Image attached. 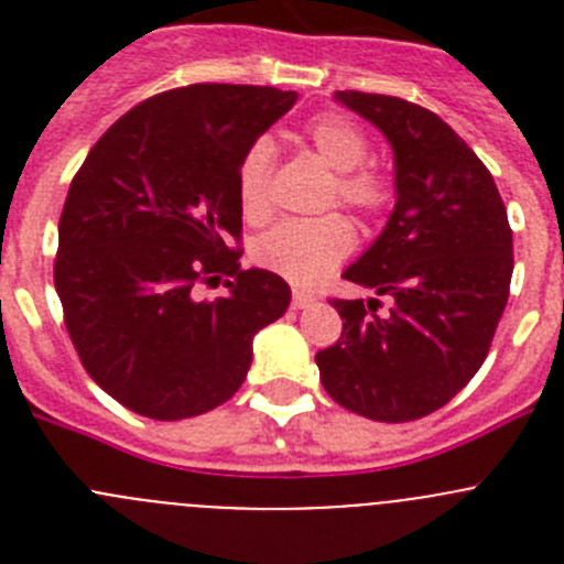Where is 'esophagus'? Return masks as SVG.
<instances>
[{"instance_id":"1","label":"esophagus","mask_w":564,"mask_h":564,"mask_svg":"<svg viewBox=\"0 0 564 564\" xmlns=\"http://www.w3.org/2000/svg\"><path fill=\"white\" fill-rule=\"evenodd\" d=\"M313 302H316V296H313V293H307V291H293V307H296V311H305V307H311Z\"/></svg>"}]
</instances>
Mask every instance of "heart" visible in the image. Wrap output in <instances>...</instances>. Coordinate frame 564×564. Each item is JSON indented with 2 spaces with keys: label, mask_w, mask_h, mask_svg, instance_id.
<instances>
[{
  "label": "heart",
  "mask_w": 564,
  "mask_h": 564,
  "mask_svg": "<svg viewBox=\"0 0 564 564\" xmlns=\"http://www.w3.org/2000/svg\"><path fill=\"white\" fill-rule=\"evenodd\" d=\"M307 141L318 161L336 172L333 197L364 214H376L387 206L390 192L378 172L364 166L370 158V143L361 129L344 115H318L307 123ZM273 169L271 138H257L246 149L237 166V200L246 220L268 217V183ZM356 231L344 217L327 214L313 220H285L257 237L253 259L265 271L285 276L293 285H316L352 251Z\"/></svg>",
  "instance_id": "heart-1"
}]
</instances>
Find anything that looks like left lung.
<instances>
[{
	"label": "left lung",
	"instance_id": "obj_1",
	"mask_svg": "<svg viewBox=\"0 0 564 564\" xmlns=\"http://www.w3.org/2000/svg\"><path fill=\"white\" fill-rule=\"evenodd\" d=\"M392 147L395 208L344 279L392 302L336 299L341 338L316 352L327 395L383 423L449 403L486 361L508 302L514 242L495 177L449 123L392 96L344 89Z\"/></svg>",
	"mask_w": 564,
	"mask_h": 564
}]
</instances>
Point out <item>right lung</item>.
<instances>
[{"label": "right lung", "instance_id": "obj_1", "mask_svg": "<svg viewBox=\"0 0 564 564\" xmlns=\"http://www.w3.org/2000/svg\"><path fill=\"white\" fill-rule=\"evenodd\" d=\"M296 93L192 84L129 109L69 183L53 268L64 325L89 378L152 421H183L242 387L253 336L291 288L239 268L237 166ZM229 291L193 299L197 281Z\"/></svg>", "mask_w": 564, "mask_h": 564}]
</instances>
